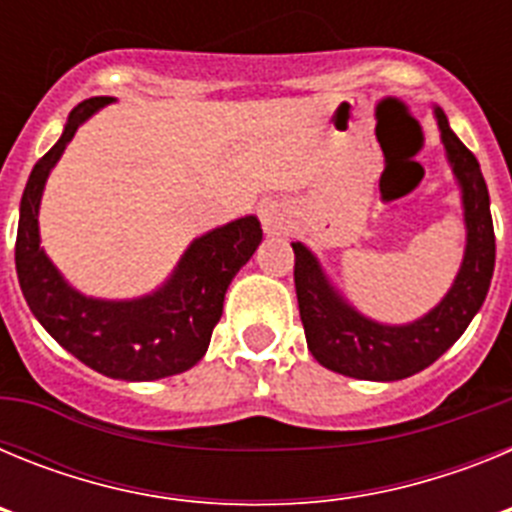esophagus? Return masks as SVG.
<instances>
[{"instance_id": "1", "label": "esophagus", "mask_w": 512, "mask_h": 512, "mask_svg": "<svg viewBox=\"0 0 512 512\" xmlns=\"http://www.w3.org/2000/svg\"><path fill=\"white\" fill-rule=\"evenodd\" d=\"M264 225L269 233H277V230H284V217L277 210H264Z\"/></svg>"}]
</instances>
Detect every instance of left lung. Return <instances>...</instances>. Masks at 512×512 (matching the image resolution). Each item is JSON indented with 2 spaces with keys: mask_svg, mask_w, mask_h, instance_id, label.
<instances>
[{
  "mask_svg": "<svg viewBox=\"0 0 512 512\" xmlns=\"http://www.w3.org/2000/svg\"><path fill=\"white\" fill-rule=\"evenodd\" d=\"M443 148L461 189L467 248L454 284L428 315L405 325H387L361 315L330 284L315 253L300 241L295 251V289L310 354L343 377L395 382L413 377L446 354L467 330L487 297L495 271V230L490 194L479 161L454 130L443 110H433Z\"/></svg>",
  "mask_w": 512,
  "mask_h": 512,
  "instance_id": "obj_1",
  "label": "left lung"
}]
</instances>
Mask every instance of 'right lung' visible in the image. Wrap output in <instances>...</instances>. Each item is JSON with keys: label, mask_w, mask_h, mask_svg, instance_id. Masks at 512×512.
Wrapping results in <instances>:
<instances>
[{"label": "right lung", "mask_w": 512, "mask_h": 512, "mask_svg": "<svg viewBox=\"0 0 512 512\" xmlns=\"http://www.w3.org/2000/svg\"><path fill=\"white\" fill-rule=\"evenodd\" d=\"M112 97L76 104L56 146L33 166L20 202L15 264L27 305L58 343L94 372L125 382H151L192 369L210 346L233 277L261 243L253 215L194 238L174 274L156 292L135 300L81 295L40 246L38 210L48 174L76 130Z\"/></svg>", "instance_id": "1"}]
</instances>
